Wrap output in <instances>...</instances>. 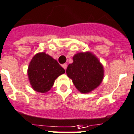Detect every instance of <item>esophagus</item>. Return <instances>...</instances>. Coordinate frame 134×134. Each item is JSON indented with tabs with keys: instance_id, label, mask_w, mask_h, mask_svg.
Listing matches in <instances>:
<instances>
[{
	"instance_id": "obj_1",
	"label": "esophagus",
	"mask_w": 134,
	"mask_h": 134,
	"mask_svg": "<svg viewBox=\"0 0 134 134\" xmlns=\"http://www.w3.org/2000/svg\"><path fill=\"white\" fill-rule=\"evenodd\" d=\"M67 66H68V65H67V64H62V67H63V68H64V69H65V70H66V68H67Z\"/></svg>"
}]
</instances>
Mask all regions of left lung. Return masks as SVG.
I'll list each match as a JSON object with an SVG mask.
<instances>
[{
	"instance_id": "left-lung-1",
	"label": "left lung",
	"mask_w": 134,
	"mask_h": 134,
	"mask_svg": "<svg viewBox=\"0 0 134 134\" xmlns=\"http://www.w3.org/2000/svg\"><path fill=\"white\" fill-rule=\"evenodd\" d=\"M73 62L67 67L66 73L77 89L88 93L99 86L104 77L103 66L91 52H80L72 57Z\"/></svg>"
}]
</instances>
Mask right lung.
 I'll list each match as a JSON object with an SVG mask.
<instances>
[{
  "instance_id": "right-lung-1",
  "label": "right lung",
  "mask_w": 134,
  "mask_h": 134,
  "mask_svg": "<svg viewBox=\"0 0 134 134\" xmlns=\"http://www.w3.org/2000/svg\"><path fill=\"white\" fill-rule=\"evenodd\" d=\"M64 72L65 70L57 60L43 52L33 57L27 69L31 86L33 89L39 93L50 91L54 80Z\"/></svg>"
}]
</instances>
